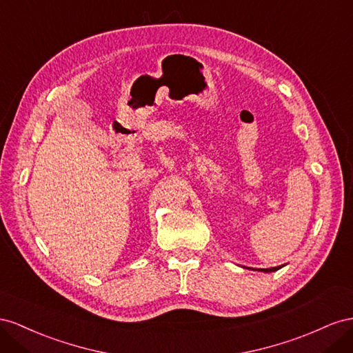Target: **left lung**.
<instances>
[{"mask_svg": "<svg viewBox=\"0 0 353 353\" xmlns=\"http://www.w3.org/2000/svg\"><path fill=\"white\" fill-rule=\"evenodd\" d=\"M283 266H276V268H268V269H256V270H260V272H275V270H278V269H281Z\"/></svg>", "mask_w": 353, "mask_h": 353, "instance_id": "8db88e82", "label": "left lung"}]
</instances>
